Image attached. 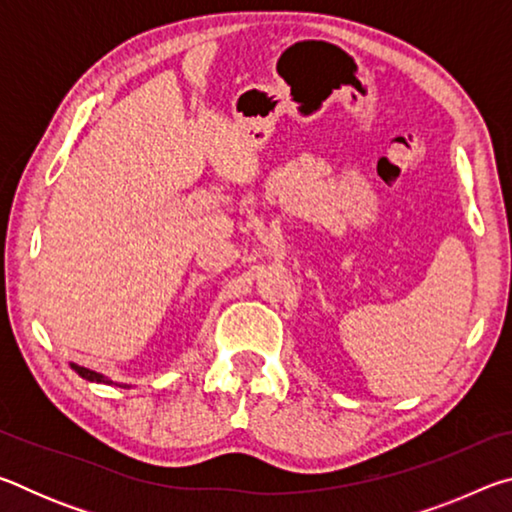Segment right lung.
Wrapping results in <instances>:
<instances>
[{
	"instance_id": "obj_1",
	"label": "right lung",
	"mask_w": 512,
	"mask_h": 512,
	"mask_svg": "<svg viewBox=\"0 0 512 512\" xmlns=\"http://www.w3.org/2000/svg\"><path fill=\"white\" fill-rule=\"evenodd\" d=\"M72 368L79 372V375L83 377V379H88V381H99V384H112V381L108 379V377H103V375H99V372H94V370H90V368H83V366H76V363H72Z\"/></svg>"
}]
</instances>
